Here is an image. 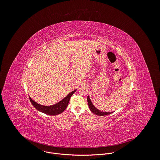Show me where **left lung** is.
Here are the masks:
<instances>
[{
    "mask_svg": "<svg viewBox=\"0 0 160 160\" xmlns=\"http://www.w3.org/2000/svg\"><path fill=\"white\" fill-rule=\"evenodd\" d=\"M87 101H88V106H89V108L90 110L92 112H93L94 114H95L96 115H98V116H105V115H108V114H110L114 112V111H112V112H104V111H102L98 109V108H96L95 107V106L92 104V102L91 101L90 98H89V96H88Z\"/></svg>",
    "mask_w": 160,
    "mask_h": 160,
    "instance_id": "obj_1",
    "label": "left lung"
}]
</instances>
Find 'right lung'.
I'll list each match as a JSON object with an SVG mask.
<instances>
[{"label":"right lung","mask_w":160,"mask_h":160,"mask_svg":"<svg viewBox=\"0 0 160 160\" xmlns=\"http://www.w3.org/2000/svg\"><path fill=\"white\" fill-rule=\"evenodd\" d=\"M76 91V89L74 90L73 91L69 93L65 98H64L62 100H61L59 102H57L56 104L51 105V106H44L41 105L35 101H34L29 95V99L33 106L38 109L39 111L43 112L44 114L54 116V115H58L61 113H62L67 108L70 98L72 96V95Z\"/></svg>","instance_id":"add662e5"}]
</instances>
